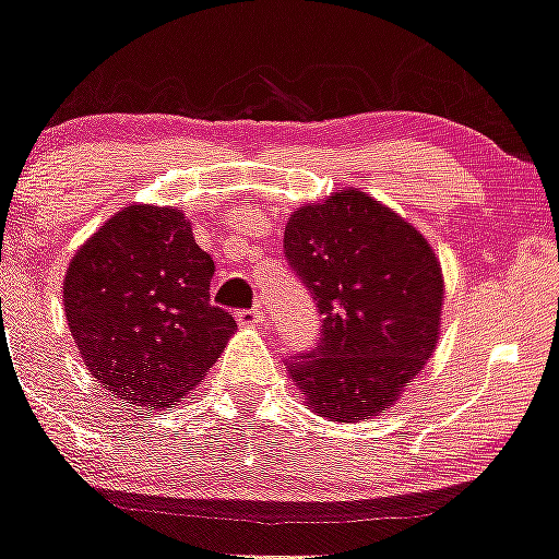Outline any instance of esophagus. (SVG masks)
Wrapping results in <instances>:
<instances>
[{
  "label": "esophagus",
  "mask_w": 559,
  "mask_h": 559,
  "mask_svg": "<svg viewBox=\"0 0 559 559\" xmlns=\"http://www.w3.org/2000/svg\"><path fill=\"white\" fill-rule=\"evenodd\" d=\"M264 321V313H262V308H251V311H238V324H243V326H257V324H262Z\"/></svg>",
  "instance_id": "esophagus-1"
}]
</instances>
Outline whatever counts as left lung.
Returning a JSON list of instances; mask_svg holds the SVG:
<instances>
[{"label": "left lung", "mask_w": 559, "mask_h": 559, "mask_svg": "<svg viewBox=\"0 0 559 559\" xmlns=\"http://www.w3.org/2000/svg\"><path fill=\"white\" fill-rule=\"evenodd\" d=\"M284 251L324 316L319 346L289 359L292 381L326 419L381 416L438 346L443 273L436 251L359 189L297 207Z\"/></svg>", "instance_id": "left-lung-1"}]
</instances>
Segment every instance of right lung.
<instances>
[{
    "label": "right lung",
    "instance_id": "right-lung-1",
    "mask_svg": "<svg viewBox=\"0 0 559 559\" xmlns=\"http://www.w3.org/2000/svg\"><path fill=\"white\" fill-rule=\"evenodd\" d=\"M213 257L178 207L127 205L72 257L64 313L88 373L143 408L191 392L238 330L211 306Z\"/></svg>",
    "mask_w": 559,
    "mask_h": 559
}]
</instances>
